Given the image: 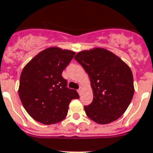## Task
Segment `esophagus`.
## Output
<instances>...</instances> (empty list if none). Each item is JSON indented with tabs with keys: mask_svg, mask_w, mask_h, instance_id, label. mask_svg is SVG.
Returning <instances> with one entry per match:
<instances>
[{
	"mask_svg": "<svg viewBox=\"0 0 153 153\" xmlns=\"http://www.w3.org/2000/svg\"><path fill=\"white\" fill-rule=\"evenodd\" d=\"M82 90H83V89H82V87H81L80 89H78V93H79V94H81V92H82Z\"/></svg>",
	"mask_w": 153,
	"mask_h": 153,
	"instance_id": "1",
	"label": "esophagus"
}]
</instances>
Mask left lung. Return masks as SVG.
<instances>
[{
	"instance_id": "8db88e82",
	"label": "left lung",
	"mask_w": 153,
	"mask_h": 153,
	"mask_svg": "<svg viewBox=\"0 0 153 153\" xmlns=\"http://www.w3.org/2000/svg\"><path fill=\"white\" fill-rule=\"evenodd\" d=\"M74 59L89 75L94 99L85 106L89 119L107 124L121 117L134 95L130 67L110 51L96 48L78 52Z\"/></svg>"
}]
</instances>
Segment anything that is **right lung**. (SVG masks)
<instances>
[{
	"label": "right lung",
	"mask_w": 153,
	"mask_h": 153,
	"mask_svg": "<svg viewBox=\"0 0 153 153\" xmlns=\"http://www.w3.org/2000/svg\"><path fill=\"white\" fill-rule=\"evenodd\" d=\"M75 52L52 47L36 55L21 73L18 94L26 112L46 125L62 121L68 105L79 94L67 87L62 72Z\"/></svg>",
	"instance_id": "right-lung-1"
}]
</instances>
